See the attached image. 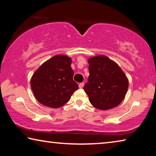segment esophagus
<instances>
[{"instance_id": "34e87169", "label": "esophagus", "mask_w": 156, "mask_h": 156, "mask_svg": "<svg viewBox=\"0 0 156 156\" xmlns=\"http://www.w3.org/2000/svg\"><path fill=\"white\" fill-rule=\"evenodd\" d=\"M84 83H80L78 84V87H79V88L80 89H82L84 87Z\"/></svg>"}]
</instances>
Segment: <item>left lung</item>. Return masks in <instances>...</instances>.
Here are the masks:
<instances>
[{
  "label": "left lung",
  "instance_id": "1",
  "mask_svg": "<svg viewBox=\"0 0 156 156\" xmlns=\"http://www.w3.org/2000/svg\"><path fill=\"white\" fill-rule=\"evenodd\" d=\"M88 62L89 76L83 89L89 102L100 110L117 107L128 90L125 73L117 63L103 55L89 58Z\"/></svg>",
  "mask_w": 156,
  "mask_h": 156
}]
</instances>
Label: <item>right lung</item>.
I'll return each instance as SVG.
<instances>
[{
	"label": "right lung",
	"mask_w": 156,
	"mask_h": 156,
	"mask_svg": "<svg viewBox=\"0 0 156 156\" xmlns=\"http://www.w3.org/2000/svg\"><path fill=\"white\" fill-rule=\"evenodd\" d=\"M72 58L66 55H56L47 60L34 73L31 88L41 104L59 108L69 100L78 85L73 80Z\"/></svg>",
	"instance_id": "obj_1"
}]
</instances>
